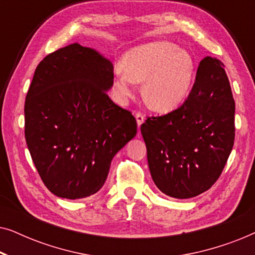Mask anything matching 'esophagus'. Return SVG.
I'll list each match as a JSON object with an SVG mask.
<instances>
[{
	"mask_svg": "<svg viewBox=\"0 0 255 255\" xmlns=\"http://www.w3.org/2000/svg\"><path fill=\"white\" fill-rule=\"evenodd\" d=\"M135 120H137L138 128H140L141 124L145 122V116L141 113H137V114H135Z\"/></svg>",
	"mask_w": 255,
	"mask_h": 255,
	"instance_id": "esophagus-1",
	"label": "esophagus"
}]
</instances>
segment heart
Returning a JSON list of instances; mask_svg holds the SVG:
<instances>
[{
	"mask_svg": "<svg viewBox=\"0 0 255 255\" xmlns=\"http://www.w3.org/2000/svg\"><path fill=\"white\" fill-rule=\"evenodd\" d=\"M123 71H117L113 90L121 103L133 96L135 83L142 82V97L151 109L169 113L187 99L193 85L195 64L187 51L170 43L140 45L125 53Z\"/></svg>",
	"mask_w": 255,
	"mask_h": 255,
	"instance_id": "b5f03b06",
	"label": "heart"
}]
</instances>
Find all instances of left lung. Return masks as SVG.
<instances>
[{"label":"left lung","mask_w":255,"mask_h":255,"mask_svg":"<svg viewBox=\"0 0 255 255\" xmlns=\"http://www.w3.org/2000/svg\"><path fill=\"white\" fill-rule=\"evenodd\" d=\"M235 110L224 65L204 58L182 106L141 124L148 168L160 191L184 200L210 189L232 151Z\"/></svg>","instance_id":"8db88e82"}]
</instances>
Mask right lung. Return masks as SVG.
Returning a JSON list of instances; mask_svg holds the SVG:
<instances>
[{"label":"right lung","mask_w":255,"mask_h":255,"mask_svg":"<svg viewBox=\"0 0 255 255\" xmlns=\"http://www.w3.org/2000/svg\"><path fill=\"white\" fill-rule=\"evenodd\" d=\"M114 66L75 43L48 54L26 94L25 139L43 182L55 196L99 191L114 156L137 134V122L108 96Z\"/></svg>","instance_id":"add662e5"}]
</instances>
